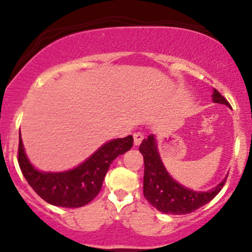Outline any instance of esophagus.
<instances>
[{
    "label": "esophagus",
    "instance_id": "obj_1",
    "mask_svg": "<svg viewBox=\"0 0 252 252\" xmlns=\"http://www.w3.org/2000/svg\"><path fill=\"white\" fill-rule=\"evenodd\" d=\"M133 138H134V144L139 145L142 141V139H144V134L140 133V131H138V133H134Z\"/></svg>",
    "mask_w": 252,
    "mask_h": 252
}]
</instances>
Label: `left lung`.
I'll return each instance as SVG.
<instances>
[{"label":"left lung","instance_id":"obj_1","mask_svg":"<svg viewBox=\"0 0 252 252\" xmlns=\"http://www.w3.org/2000/svg\"><path fill=\"white\" fill-rule=\"evenodd\" d=\"M212 97L213 102L230 106L224 96L220 95L216 89H213ZM139 150L144 156L145 163L144 196L155 208L163 213H172V215L191 213L192 211L210 202L222 190L227 180L225 178L215 189L205 192L187 189L172 179L171 175L166 171L159 158L154 135L144 139Z\"/></svg>","mask_w":252,"mask_h":252}]
</instances>
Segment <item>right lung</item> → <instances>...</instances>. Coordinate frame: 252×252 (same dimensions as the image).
I'll use <instances>...</instances> for the list:
<instances>
[{
    "mask_svg": "<svg viewBox=\"0 0 252 252\" xmlns=\"http://www.w3.org/2000/svg\"><path fill=\"white\" fill-rule=\"evenodd\" d=\"M133 146V136L114 139L101 146L84 163L62 173H42L30 164L19 135L18 163L34 191L42 200L61 207H81L93 201L102 188L103 179L116 157Z\"/></svg>",
    "mask_w": 252,
    "mask_h": 252,
    "instance_id": "add662e5",
    "label": "right lung"
}]
</instances>
